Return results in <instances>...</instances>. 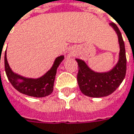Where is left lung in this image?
<instances>
[{"instance_id": "left-lung-1", "label": "left lung", "mask_w": 134, "mask_h": 134, "mask_svg": "<svg viewBox=\"0 0 134 134\" xmlns=\"http://www.w3.org/2000/svg\"><path fill=\"white\" fill-rule=\"evenodd\" d=\"M118 36L119 59L110 71L97 72L91 69L84 60L76 59L78 63L77 83L83 94L92 98H102L112 94L120 86L126 75V54L121 32L116 24L110 23Z\"/></svg>"}]
</instances>
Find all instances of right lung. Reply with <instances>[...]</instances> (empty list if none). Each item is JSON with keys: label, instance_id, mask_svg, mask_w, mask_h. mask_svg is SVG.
I'll return each instance as SVG.
<instances>
[{"label": "right lung", "instance_id": "add662e5", "mask_svg": "<svg viewBox=\"0 0 134 134\" xmlns=\"http://www.w3.org/2000/svg\"><path fill=\"white\" fill-rule=\"evenodd\" d=\"M63 59V55L57 57L54 60L52 67L44 75L38 78H30L18 75L11 69L8 63L6 51L4 56L5 71L10 83L19 92L31 97L42 98L52 93L54 90V83L57 74V69Z\"/></svg>", "mask_w": 134, "mask_h": 134}]
</instances>
